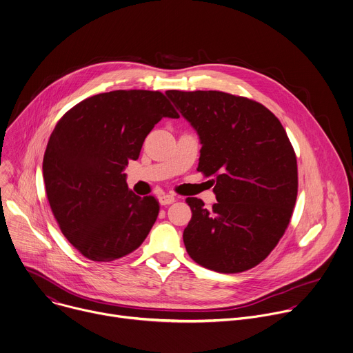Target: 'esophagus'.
Instances as JSON below:
<instances>
[{
  "instance_id": "esophagus-1",
  "label": "esophagus",
  "mask_w": 353,
  "mask_h": 353,
  "mask_svg": "<svg viewBox=\"0 0 353 353\" xmlns=\"http://www.w3.org/2000/svg\"><path fill=\"white\" fill-rule=\"evenodd\" d=\"M159 202L161 205H170L174 202V195L172 194H163L159 196Z\"/></svg>"
}]
</instances>
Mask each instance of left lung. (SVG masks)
Masks as SVG:
<instances>
[{
	"mask_svg": "<svg viewBox=\"0 0 353 353\" xmlns=\"http://www.w3.org/2000/svg\"><path fill=\"white\" fill-rule=\"evenodd\" d=\"M199 134L198 170L214 179L217 202L187 198L192 217L183 240L190 258L219 273L258 266L290 224L298 166L280 121L262 103L223 91H166Z\"/></svg>",
	"mask_w": 353,
	"mask_h": 353,
	"instance_id": "8db88e82",
	"label": "left lung"
}]
</instances>
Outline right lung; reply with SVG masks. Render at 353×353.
<instances>
[{
    "label": "right lung",
    "instance_id": "1",
    "mask_svg": "<svg viewBox=\"0 0 353 353\" xmlns=\"http://www.w3.org/2000/svg\"><path fill=\"white\" fill-rule=\"evenodd\" d=\"M166 95L116 90L88 97L58 121L43 161L52 214L87 259L110 262L136 251L158 213L155 196L129 190L123 169L162 117H179Z\"/></svg>",
    "mask_w": 353,
    "mask_h": 353
}]
</instances>
